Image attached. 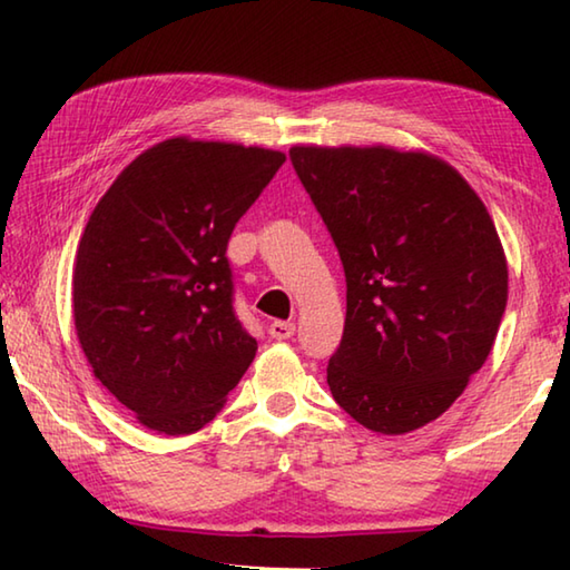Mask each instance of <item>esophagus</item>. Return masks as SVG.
<instances>
[{"label":"esophagus","instance_id":"1","mask_svg":"<svg viewBox=\"0 0 570 570\" xmlns=\"http://www.w3.org/2000/svg\"><path fill=\"white\" fill-rule=\"evenodd\" d=\"M294 332H296L294 322H272V324H268V334H272L274 340H278V342L292 340Z\"/></svg>","mask_w":570,"mask_h":570}]
</instances>
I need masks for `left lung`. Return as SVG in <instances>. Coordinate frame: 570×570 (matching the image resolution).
I'll return each mask as SVG.
<instances>
[{
    "instance_id": "8db88e82",
    "label": "left lung",
    "mask_w": 570,
    "mask_h": 570,
    "mask_svg": "<svg viewBox=\"0 0 570 570\" xmlns=\"http://www.w3.org/2000/svg\"><path fill=\"white\" fill-rule=\"evenodd\" d=\"M288 156L346 276L332 397L372 432L420 430L452 407L495 344L508 262L493 218L432 153L294 146Z\"/></svg>"
}]
</instances>
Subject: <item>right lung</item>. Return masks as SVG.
I'll use <instances>...</instances> for the list:
<instances>
[{
    "instance_id": "obj_1",
    "label": "right lung",
    "mask_w": 570,
    "mask_h": 570,
    "mask_svg": "<svg viewBox=\"0 0 570 570\" xmlns=\"http://www.w3.org/2000/svg\"><path fill=\"white\" fill-rule=\"evenodd\" d=\"M284 160L176 135L128 163L90 214L72 268L75 332L95 377L142 428L200 430L254 362L226 246Z\"/></svg>"
}]
</instances>
